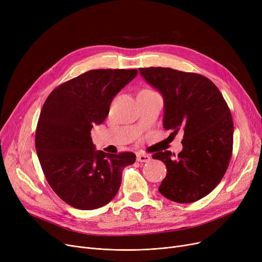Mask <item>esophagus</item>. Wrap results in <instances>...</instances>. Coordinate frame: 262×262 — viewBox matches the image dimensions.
Returning a JSON list of instances; mask_svg holds the SVG:
<instances>
[{
    "label": "esophagus",
    "mask_w": 262,
    "mask_h": 262,
    "mask_svg": "<svg viewBox=\"0 0 262 262\" xmlns=\"http://www.w3.org/2000/svg\"><path fill=\"white\" fill-rule=\"evenodd\" d=\"M137 160L140 161V162H148L150 160V157L146 154L138 153V155H137Z\"/></svg>",
    "instance_id": "obj_1"
}]
</instances>
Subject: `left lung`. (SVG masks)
<instances>
[{"label": "left lung", "mask_w": 262, "mask_h": 262, "mask_svg": "<svg viewBox=\"0 0 262 262\" xmlns=\"http://www.w3.org/2000/svg\"><path fill=\"white\" fill-rule=\"evenodd\" d=\"M148 84L164 100V129L184 130L183 150L154 154L167 167L158 190L176 203H193L222 181L232 155L233 123L217 87L206 76L171 68H140Z\"/></svg>", "instance_id": "left-lung-1"}]
</instances>
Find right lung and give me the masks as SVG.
Instances as JSON below:
<instances>
[{
	"label": "right lung",
	"mask_w": 262,
	"mask_h": 262,
	"mask_svg": "<svg viewBox=\"0 0 262 262\" xmlns=\"http://www.w3.org/2000/svg\"><path fill=\"white\" fill-rule=\"evenodd\" d=\"M138 71L90 70L55 88L39 116L35 145L43 174L63 202L80 210L100 208L120 188L123 169L136 161L132 152L95 150L94 124L104 122L115 95Z\"/></svg>",
	"instance_id": "obj_1"
}]
</instances>
